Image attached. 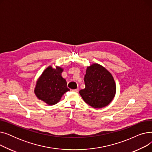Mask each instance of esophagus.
Masks as SVG:
<instances>
[{"label":"esophagus","instance_id":"1","mask_svg":"<svg viewBox=\"0 0 152 152\" xmlns=\"http://www.w3.org/2000/svg\"><path fill=\"white\" fill-rule=\"evenodd\" d=\"M78 91H79V89H73V90H72V91L75 92H77Z\"/></svg>","mask_w":152,"mask_h":152}]
</instances>
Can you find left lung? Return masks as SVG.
<instances>
[{
  "label": "left lung",
  "instance_id": "1",
  "mask_svg": "<svg viewBox=\"0 0 152 152\" xmlns=\"http://www.w3.org/2000/svg\"><path fill=\"white\" fill-rule=\"evenodd\" d=\"M84 81L85 88L79 91L84 102L93 108H103L112 101L116 93V84L110 72L94 63L86 69Z\"/></svg>",
  "mask_w": 152,
  "mask_h": 152
}]
</instances>
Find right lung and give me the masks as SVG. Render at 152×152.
Returning <instances> with one entry per match:
<instances>
[{
	"mask_svg": "<svg viewBox=\"0 0 152 152\" xmlns=\"http://www.w3.org/2000/svg\"><path fill=\"white\" fill-rule=\"evenodd\" d=\"M63 69L52 66L46 68L36 83L34 92L37 98L53 105L57 103L62 95L69 91L66 80L61 77Z\"/></svg>",
	"mask_w": 152,
	"mask_h": 152,
	"instance_id": "1",
	"label": "right lung"
}]
</instances>
